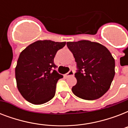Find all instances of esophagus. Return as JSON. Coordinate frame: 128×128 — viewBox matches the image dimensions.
Listing matches in <instances>:
<instances>
[{"mask_svg": "<svg viewBox=\"0 0 128 128\" xmlns=\"http://www.w3.org/2000/svg\"><path fill=\"white\" fill-rule=\"evenodd\" d=\"M74 71L72 70H70L69 72L67 73V74H66V77H69V76H74Z\"/></svg>", "mask_w": 128, "mask_h": 128, "instance_id": "34e87169", "label": "esophagus"}]
</instances>
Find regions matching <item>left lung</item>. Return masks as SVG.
Returning <instances> with one entry per match:
<instances>
[{"label":"left lung","instance_id":"8db88e82","mask_svg":"<svg viewBox=\"0 0 128 128\" xmlns=\"http://www.w3.org/2000/svg\"><path fill=\"white\" fill-rule=\"evenodd\" d=\"M77 70V83L72 88L77 97L94 100L109 90L115 75V60L109 50L99 43L89 40L68 42Z\"/></svg>","mask_w":128,"mask_h":128}]
</instances>
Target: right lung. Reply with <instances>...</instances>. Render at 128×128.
<instances>
[{"mask_svg":"<svg viewBox=\"0 0 128 128\" xmlns=\"http://www.w3.org/2000/svg\"><path fill=\"white\" fill-rule=\"evenodd\" d=\"M66 42L38 40L21 52L15 68L17 88L23 98L33 104L50 101L56 93L61 74L55 70L54 58Z\"/></svg>","mask_w":128,"mask_h":128,"instance_id":"1","label":"right lung"}]
</instances>
